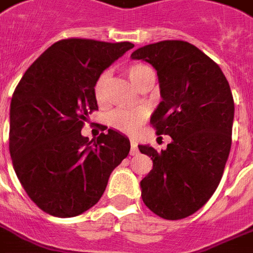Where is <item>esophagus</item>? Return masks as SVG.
<instances>
[{
  "mask_svg": "<svg viewBox=\"0 0 253 253\" xmlns=\"http://www.w3.org/2000/svg\"><path fill=\"white\" fill-rule=\"evenodd\" d=\"M130 144H131L130 154H131V156H136L137 153H139V149H137V144H136V141H133V140H131Z\"/></svg>",
  "mask_w": 253,
  "mask_h": 253,
  "instance_id": "obj_1",
  "label": "esophagus"
}]
</instances>
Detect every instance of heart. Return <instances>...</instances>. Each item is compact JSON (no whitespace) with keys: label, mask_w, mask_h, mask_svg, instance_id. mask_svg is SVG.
<instances>
[{"label":"heart","mask_w":253,"mask_h":253,"mask_svg":"<svg viewBox=\"0 0 253 253\" xmlns=\"http://www.w3.org/2000/svg\"><path fill=\"white\" fill-rule=\"evenodd\" d=\"M126 73L130 78L131 84L139 91H143L144 88L149 86L150 84H154L156 80V73L153 71L150 65L145 63H133L126 68ZM109 84V73L103 72L97 77L94 86V94L96 100L99 103L104 101L107 96V88ZM145 120V113L144 112H127V110H117L109 117L110 126L125 133H133L140 127V125Z\"/></svg>","instance_id":"1"}]
</instances>
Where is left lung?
I'll use <instances>...</instances> for the list:
<instances>
[{
  "label": "left lung",
  "mask_w": 253,
  "mask_h": 253,
  "mask_svg": "<svg viewBox=\"0 0 253 253\" xmlns=\"http://www.w3.org/2000/svg\"><path fill=\"white\" fill-rule=\"evenodd\" d=\"M131 58L157 71L162 101L150 117L157 135H169L167 149L139 150L153 161L141 180V198L166 220L188 217L215 193L231 146L234 100L215 61L185 41H161L135 50Z\"/></svg>",
  "instance_id": "obj_1"
}]
</instances>
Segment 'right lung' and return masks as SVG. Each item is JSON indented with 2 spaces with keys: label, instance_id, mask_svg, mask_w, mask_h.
<instances>
[{
  "label": "right lung",
  "instance_id": "right-lung-1",
  "mask_svg": "<svg viewBox=\"0 0 253 253\" xmlns=\"http://www.w3.org/2000/svg\"><path fill=\"white\" fill-rule=\"evenodd\" d=\"M131 42L68 38L51 44L27 69L10 104L8 149L29 198L56 217H73L99 202L130 141L114 130L95 141L81 135L97 110L94 86Z\"/></svg>",
  "mask_w": 253,
  "mask_h": 253
}]
</instances>
